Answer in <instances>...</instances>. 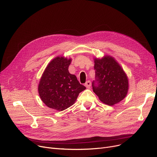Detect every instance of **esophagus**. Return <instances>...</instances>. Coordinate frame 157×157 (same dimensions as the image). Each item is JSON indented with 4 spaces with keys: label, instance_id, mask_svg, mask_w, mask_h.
Segmentation results:
<instances>
[{
    "label": "esophagus",
    "instance_id": "1",
    "mask_svg": "<svg viewBox=\"0 0 157 157\" xmlns=\"http://www.w3.org/2000/svg\"><path fill=\"white\" fill-rule=\"evenodd\" d=\"M85 86L87 88H89L90 87V86H91V82H90V81H87L85 83Z\"/></svg>",
    "mask_w": 157,
    "mask_h": 157
}]
</instances>
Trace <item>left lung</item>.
I'll return each mask as SVG.
<instances>
[{"instance_id":"8db88e82","label":"left lung","mask_w":157,"mask_h":157,"mask_svg":"<svg viewBox=\"0 0 157 157\" xmlns=\"http://www.w3.org/2000/svg\"><path fill=\"white\" fill-rule=\"evenodd\" d=\"M94 60L96 78L92 82L94 92L106 105L113 106L119 103L125 98L129 89L126 74L112 56L105 55Z\"/></svg>"}]
</instances>
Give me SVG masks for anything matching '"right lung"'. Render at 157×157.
Masks as SVG:
<instances>
[{
  "label": "right lung",
  "instance_id": "add662e5",
  "mask_svg": "<svg viewBox=\"0 0 157 157\" xmlns=\"http://www.w3.org/2000/svg\"><path fill=\"white\" fill-rule=\"evenodd\" d=\"M72 59L57 56L51 60L38 84V90L44 103L50 108L63 111L74 104L79 94L86 89L76 76L69 72Z\"/></svg>",
  "mask_w": 157,
  "mask_h": 157
}]
</instances>
